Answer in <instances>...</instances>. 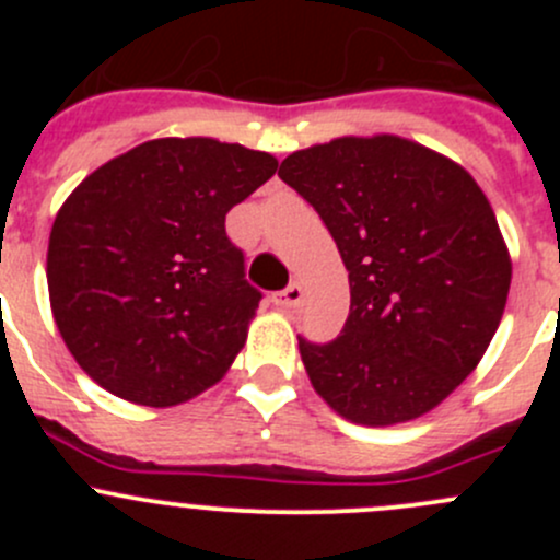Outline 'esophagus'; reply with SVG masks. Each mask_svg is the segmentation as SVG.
Here are the masks:
<instances>
[{
	"instance_id": "1",
	"label": "esophagus",
	"mask_w": 560,
	"mask_h": 560,
	"mask_svg": "<svg viewBox=\"0 0 560 560\" xmlns=\"http://www.w3.org/2000/svg\"><path fill=\"white\" fill-rule=\"evenodd\" d=\"M303 298H306V292H303L301 284H290L287 290L276 292L273 295V303L279 308H298L303 303Z\"/></svg>"
}]
</instances>
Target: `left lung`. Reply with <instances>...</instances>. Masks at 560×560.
Returning a JSON list of instances; mask_svg holds the SVG:
<instances>
[{
  "label": "left lung",
  "mask_w": 560,
  "mask_h": 560,
  "mask_svg": "<svg viewBox=\"0 0 560 560\" xmlns=\"http://www.w3.org/2000/svg\"><path fill=\"white\" fill-rule=\"evenodd\" d=\"M330 230L349 270L336 341L298 338L322 400L387 428L436 409L479 365L504 316L512 257L466 167L398 135H343L279 167Z\"/></svg>",
  "instance_id": "1"
}]
</instances>
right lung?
<instances>
[{
    "mask_svg": "<svg viewBox=\"0 0 560 560\" xmlns=\"http://www.w3.org/2000/svg\"><path fill=\"white\" fill-rule=\"evenodd\" d=\"M279 160L217 138H156L113 156L61 202L48 298L75 363L129 404L178 406L244 349L259 292L224 217Z\"/></svg>",
    "mask_w": 560,
    "mask_h": 560,
    "instance_id": "right-lung-1",
    "label": "right lung"
}]
</instances>
